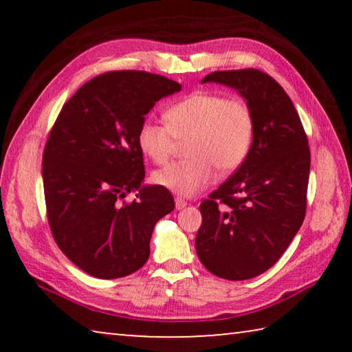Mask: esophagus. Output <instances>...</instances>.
<instances>
[{
    "mask_svg": "<svg viewBox=\"0 0 352 352\" xmlns=\"http://www.w3.org/2000/svg\"><path fill=\"white\" fill-rule=\"evenodd\" d=\"M188 206V201L184 200V199H182V197H177L175 199V208L177 210H183V208H186Z\"/></svg>",
    "mask_w": 352,
    "mask_h": 352,
    "instance_id": "1",
    "label": "esophagus"
}]
</instances>
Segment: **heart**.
Wrapping results in <instances>:
<instances>
[{
  "mask_svg": "<svg viewBox=\"0 0 352 352\" xmlns=\"http://www.w3.org/2000/svg\"><path fill=\"white\" fill-rule=\"evenodd\" d=\"M164 121L146 119L138 130V144L152 162L163 164L186 142L188 158L153 174V182L182 197L205 189L220 172L239 168L254 135L253 110L245 100L225 94L199 91L164 111Z\"/></svg>",
  "mask_w": 352,
  "mask_h": 352,
  "instance_id": "b5f03b06",
  "label": "heart"
}]
</instances>
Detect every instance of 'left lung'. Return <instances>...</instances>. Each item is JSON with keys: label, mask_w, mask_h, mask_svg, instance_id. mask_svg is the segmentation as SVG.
I'll return each instance as SVG.
<instances>
[{"label": "left lung", "mask_w": 352, "mask_h": 352, "mask_svg": "<svg viewBox=\"0 0 352 352\" xmlns=\"http://www.w3.org/2000/svg\"><path fill=\"white\" fill-rule=\"evenodd\" d=\"M201 82L233 87L247 99L254 135L243 163L201 201L195 250L212 275L242 281L269 270L306 216L311 151L294 104L259 69L214 71Z\"/></svg>", "instance_id": "1"}]
</instances>
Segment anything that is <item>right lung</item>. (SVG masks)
<instances>
[{"mask_svg": "<svg viewBox=\"0 0 352 352\" xmlns=\"http://www.w3.org/2000/svg\"><path fill=\"white\" fill-rule=\"evenodd\" d=\"M182 85L146 71H109L63 104L47 135L41 174L52 237L67 258L100 279L146 264L153 226L174 210L168 189L141 186L138 130L144 116ZM138 190L133 202L123 200Z\"/></svg>", "mask_w": 352, "mask_h": 352, "instance_id": "right-lung-1", "label": "right lung"}]
</instances>
